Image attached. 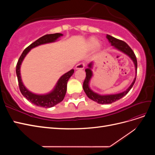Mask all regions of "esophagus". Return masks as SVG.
<instances>
[{
  "label": "esophagus",
  "mask_w": 155,
  "mask_h": 155,
  "mask_svg": "<svg viewBox=\"0 0 155 155\" xmlns=\"http://www.w3.org/2000/svg\"><path fill=\"white\" fill-rule=\"evenodd\" d=\"M85 67V64L81 63H79L76 66V70H83Z\"/></svg>",
  "instance_id": "obj_1"
}]
</instances>
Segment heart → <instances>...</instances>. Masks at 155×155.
<instances>
[{"label":"heart","instance_id":"1","mask_svg":"<svg viewBox=\"0 0 155 155\" xmlns=\"http://www.w3.org/2000/svg\"><path fill=\"white\" fill-rule=\"evenodd\" d=\"M97 42H98L97 39L96 38H95V37H91V38L88 41L89 46H90L91 48L94 47V46H95L97 45ZM97 48H99V46H97Z\"/></svg>","mask_w":155,"mask_h":155}]
</instances>
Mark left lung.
Wrapping results in <instances>:
<instances>
[{"instance_id": "obj_1", "label": "left lung", "mask_w": 155, "mask_h": 155, "mask_svg": "<svg viewBox=\"0 0 155 155\" xmlns=\"http://www.w3.org/2000/svg\"><path fill=\"white\" fill-rule=\"evenodd\" d=\"M107 38L108 39V40H109V42L111 44L112 46H113L115 48L118 49V50L122 51V52H124V54L127 55L129 57L133 60V61L134 64L136 72H137V58H136V55L134 53V51H133L132 49L130 48V46L127 44L125 42L116 38H114V37H112L109 35H107ZM88 68L85 69L86 78H85V81L83 82V90L85 91L87 96L90 98V99L98 103V104H112V103L118 101V100L121 99V97L125 96L129 92L131 88H132L133 86L134 85L136 81V78H137L135 77L134 81H133L132 83H131L130 87L127 89L125 91L123 92L116 94L100 95L94 92H93L90 88V87H89V83H90L91 79L92 76V72L91 70L92 67V63L88 64ZM136 76H137V75H136Z\"/></svg>"}]
</instances>
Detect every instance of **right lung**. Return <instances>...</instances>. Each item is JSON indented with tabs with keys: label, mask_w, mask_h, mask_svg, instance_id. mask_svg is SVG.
<instances>
[{
	"label": "right lung",
	"mask_w": 155,
	"mask_h": 155,
	"mask_svg": "<svg viewBox=\"0 0 155 155\" xmlns=\"http://www.w3.org/2000/svg\"><path fill=\"white\" fill-rule=\"evenodd\" d=\"M63 35L62 34L56 33V34H47L40 37L39 39L36 40L34 43H31L23 51V52L22 53L19 59L18 60V62L16 66V74L20 91L22 93V94L28 100L30 101L31 104L38 107L45 108L52 107L63 100L67 92V82L69 78L71 77L72 76V74H74V70H70L69 72L63 75V76L59 78L52 91L48 94H46L39 95L31 92L30 91L28 90L24 85H23L20 72L21 65L22 64L23 59L25 58V56L29 52L31 49L34 48L36 47V46H39L41 45L52 43V42H54L57 40L59 37Z\"/></svg>",
	"instance_id": "add662e5"
}]
</instances>
